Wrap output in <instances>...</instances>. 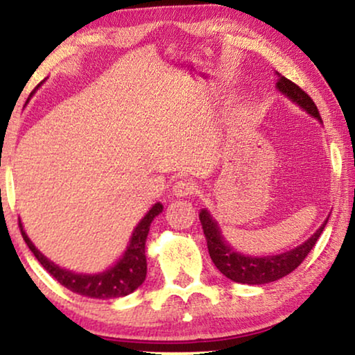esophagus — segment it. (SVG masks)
Returning a JSON list of instances; mask_svg holds the SVG:
<instances>
[{"mask_svg": "<svg viewBox=\"0 0 355 355\" xmlns=\"http://www.w3.org/2000/svg\"><path fill=\"white\" fill-rule=\"evenodd\" d=\"M197 191V186L191 179H179L173 184V193L176 197H189Z\"/></svg>", "mask_w": 355, "mask_h": 355, "instance_id": "esophagus-1", "label": "esophagus"}]
</instances>
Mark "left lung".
I'll return each mask as SVG.
<instances>
[{
  "label": "left lung",
  "instance_id": "8db88e82",
  "mask_svg": "<svg viewBox=\"0 0 355 355\" xmlns=\"http://www.w3.org/2000/svg\"><path fill=\"white\" fill-rule=\"evenodd\" d=\"M276 74L279 77L276 87H278L281 94H284L289 100H293L294 103H297L300 108L307 111L309 114H312L313 118H317L320 123H322V116L318 113L317 105L313 103V100L310 98L309 94H305L297 84L286 79V77L281 76L279 72H276ZM198 218H200L203 234L207 237L208 252H210L213 263L216 265V268L220 270L226 278L241 284H265L289 275L291 271H294L300 263H302L305 257L309 255V252L313 249L315 242H317L318 237L322 236L324 226H327L328 223V220L324 221L312 237H309L302 245L295 247L293 250H288L284 252V254L278 255L252 257L234 252L232 247L226 244V241L223 239L221 236L220 227H218V223L213 220L210 213H208L205 208L200 211Z\"/></svg>",
  "mask_w": 355,
  "mask_h": 355
}]
</instances>
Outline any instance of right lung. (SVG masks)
I'll use <instances>...</instances> for the list:
<instances>
[{
	"instance_id": "add662e5",
	"label": "right lung",
	"mask_w": 355,
	"mask_h": 355,
	"mask_svg": "<svg viewBox=\"0 0 355 355\" xmlns=\"http://www.w3.org/2000/svg\"><path fill=\"white\" fill-rule=\"evenodd\" d=\"M163 211L162 203H155L150 208L147 215H145L130 237L128 249H125L124 255L116 261L114 266L110 270L103 271L98 275H77L72 273L69 270L60 268V266L53 263L37 250V247L32 244L28 239L26 231L19 221V227H21L22 237L35 255V259L40 261L43 268L55 278L58 283L64 286L72 293H77L85 297L92 299H114V297H124L130 293H134L140 284L145 281L147 276V259H145V241H147L150 225H152L153 218Z\"/></svg>"
}]
</instances>
